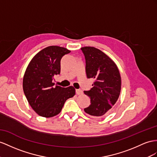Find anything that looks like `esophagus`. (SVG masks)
I'll return each instance as SVG.
<instances>
[{"label":"esophagus","mask_w":157,"mask_h":157,"mask_svg":"<svg viewBox=\"0 0 157 157\" xmlns=\"http://www.w3.org/2000/svg\"><path fill=\"white\" fill-rule=\"evenodd\" d=\"M75 93L77 95H82L83 94V91L81 90H75Z\"/></svg>","instance_id":"obj_1"}]
</instances>
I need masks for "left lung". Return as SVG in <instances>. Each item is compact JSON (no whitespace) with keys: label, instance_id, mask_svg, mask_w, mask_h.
I'll return each instance as SVG.
<instances>
[{"label":"left lung","instance_id":"left-lung-1","mask_svg":"<svg viewBox=\"0 0 157 157\" xmlns=\"http://www.w3.org/2000/svg\"><path fill=\"white\" fill-rule=\"evenodd\" d=\"M86 58L87 78H93L94 87L84 94L91 99V105L84 109L86 113L102 117L109 113L117 102L121 88L118 67L109 56L94 47L81 48Z\"/></svg>","mask_w":157,"mask_h":157}]
</instances>
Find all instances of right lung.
Returning a JSON list of instances; mask_svg holds the SVG:
<instances>
[{
	"mask_svg": "<svg viewBox=\"0 0 157 157\" xmlns=\"http://www.w3.org/2000/svg\"><path fill=\"white\" fill-rule=\"evenodd\" d=\"M70 50L57 46H48L31 59L23 78V90L30 105L40 116L52 117L62 111L66 101L74 97L73 86L62 87L52 80L60 74V60Z\"/></svg>",
	"mask_w": 157,
	"mask_h": 157,
	"instance_id": "right-lung-1",
	"label": "right lung"
}]
</instances>
